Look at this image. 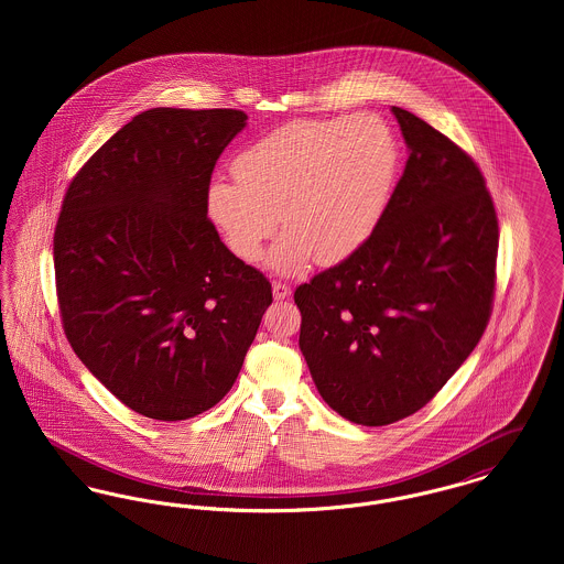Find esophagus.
Returning <instances> with one entry per match:
<instances>
[{"instance_id": "esophagus-1", "label": "esophagus", "mask_w": 564, "mask_h": 564, "mask_svg": "<svg viewBox=\"0 0 564 564\" xmlns=\"http://www.w3.org/2000/svg\"><path fill=\"white\" fill-rule=\"evenodd\" d=\"M272 295H274V300H288L292 295V288L281 283V281H274L272 283Z\"/></svg>"}]
</instances>
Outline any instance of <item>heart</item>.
Wrapping results in <instances>:
<instances>
[{"label":"heart","mask_w":564,"mask_h":564,"mask_svg":"<svg viewBox=\"0 0 564 564\" xmlns=\"http://www.w3.org/2000/svg\"><path fill=\"white\" fill-rule=\"evenodd\" d=\"M400 152L372 116L295 120L253 141L232 162L235 182L214 180L207 214L230 251L258 262L276 228L270 269L334 267L372 239L389 207Z\"/></svg>","instance_id":"obj_1"}]
</instances>
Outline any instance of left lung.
Masks as SVG:
<instances>
[{"mask_svg":"<svg viewBox=\"0 0 564 564\" xmlns=\"http://www.w3.org/2000/svg\"><path fill=\"white\" fill-rule=\"evenodd\" d=\"M391 111L408 161L380 226L294 294L300 350L319 395L366 427L421 410L476 349L499 247L478 164L419 116Z\"/></svg>","mask_w":564,"mask_h":564,"instance_id":"left-lung-1","label":"left lung"}]
</instances>
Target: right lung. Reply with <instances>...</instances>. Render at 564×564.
<instances>
[{
    "instance_id": "1",
    "label": "right lung",
    "mask_w": 564,
    "mask_h": 564,
    "mask_svg": "<svg viewBox=\"0 0 564 564\" xmlns=\"http://www.w3.org/2000/svg\"><path fill=\"white\" fill-rule=\"evenodd\" d=\"M245 127L239 109L141 111L63 198L54 274L65 336L90 375L148 419L214 408L272 302L269 279L207 219L215 162Z\"/></svg>"
}]
</instances>
